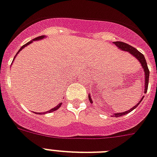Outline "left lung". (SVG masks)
Segmentation results:
<instances>
[{
  "instance_id": "8db88e82",
  "label": "left lung",
  "mask_w": 157,
  "mask_h": 157,
  "mask_svg": "<svg viewBox=\"0 0 157 157\" xmlns=\"http://www.w3.org/2000/svg\"><path fill=\"white\" fill-rule=\"evenodd\" d=\"M113 44H116L117 47H118V48L120 49L123 50V51H127V52H129L130 54H132V56H135L136 58L138 60L140 61V63L141 64V66L142 68H144V77H145V80H144V93H147V90H148V77H149V70H148V65H147V62H146V60H145V57L144 56L143 54L141 52H140L136 48H133L132 46L129 45V44H126L124 42H121V41H116V42H113ZM144 97L140 99V102H138L136 106H134L133 108H132L131 109L129 110H128V111L124 112V113H115L114 115H113V117H122V116H124L128 113H129L130 112L132 111L133 109H135L137 107L139 104L143 100ZM89 100L90 101L91 103H93V101H92V98H91V96L89 95Z\"/></svg>"
}]
</instances>
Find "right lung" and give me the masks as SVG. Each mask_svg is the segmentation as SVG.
Here are the masks:
<instances>
[{
    "instance_id": "add662e5",
    "label": "right lung",
    "mask_w": 157,
    "mask_h": 157,
    "mask_svg": "<svg viewBox=\"0 0 157 157\" xmlns=\"http://www.w3.org/2000/svg\"><path fill=\"white\" fill-rule=\"evenodd\" d=\"M43 38H44V36H38V37H36V38H35V39H33V40H31V41H29V42H28V43H27V44H25V45H23V46H22L21 48H20V49H19V51H18V52H17V53L16 54V56H17V54H18V53H19V52H20V51H21V50H22V49H23V48H25V46H27V45H29V44H31L32 42H33V41H34V40H41V39H43ZM16 56H14V59H15ZM14 59H13V60H14ZM60 105H61V103H60V104H59V105H56V107H54V108H53V109H50V110H48V111H47V112H46V113H45V112H44V113H37V114H44V113H52V112H54V111H56V110H57V109H59V108H60Z\"/></svg>"
}]
</instances>
